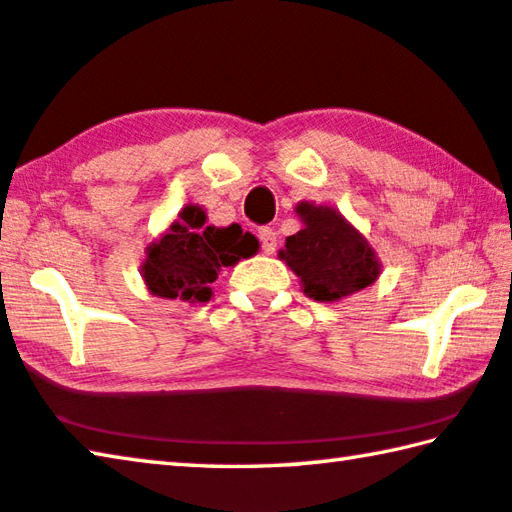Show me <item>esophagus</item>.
I'll use <instances>...</instances> for the list:
<instances>
[{
    "label": "esophagus",
    "instance_id": "34e87169",
    "mask_svg": "<svg viewBox=\"0 0 512 512\" xmlns=\"http://www.w3.org/2000/svg\"><path fill=\"white\" fill-rule=\"evenodd\" d=\"M257 237H259V244H262L264 253L273 255L275 248H277V235L273 232V228H259Z\"/></svg>",
    "mask_w": 512,
    "mask_h": 512
}]
</instances>
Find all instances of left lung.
Here are the masks:
<instances>
[{
    "instance_id": "8db88e82",
    "label": "left lung",
    "mask_w": 512,
    "mask_h": 512,
    "mask_svg": "<svg viewBox=\"0 0 512 512\" xmlns=\"http://www.w3.org/2000/svg\"><path fill=\"white\" fill-rule=\"evenodd\" d=\"M298 214L305 228L287 237L280 259L300 277L309 298L341 300L377 280L375 253L339 212L300 203Z\"/></svg>"
}]
</instances>
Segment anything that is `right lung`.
<instances>
[{
  "label": "right lung",
  "instance_id": "right-lung-1",
  "mask_svg": "<svg viewBox=\"0 0 512 512\" xmlns=\"http://www.w3.org/2000/svg\"><path fill=\"white\" fill-rule=\"evenodd\" d=\"M257 246V239L248 232L244 235L241 225H205L201 207L187 205L167 235L146 248L142 275L153 296L207 302L212 296L210 284L221 268L255 255Z\"/></svg>",
  "mask_w": 512,
  "mask_h": 512
}]
</instances>
